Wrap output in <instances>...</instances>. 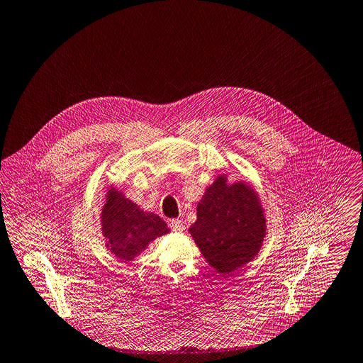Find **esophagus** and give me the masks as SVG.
<instances>
[{"mask_svg": "<svg viewBox=\"0 0 363 363\" xmlns=\"http://www.w3.org/2000/svg\"><path fill=\"white\" fill-rule=\"evenodd\" d=\"M184 223H182V220H179V219H172L171 220V229L174 230V232H182L184 230Z\"/></svg>", "mask_w": 363, "mask_h": 363, "instance_id": "obj_1", "label": "esophagus"}]
</instances>
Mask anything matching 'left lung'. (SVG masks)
Returning <instances> with one entry per match:
<instances>
[{
  "label": "left lung",
  "instance_id": "left-lung-1",
  "mask_svg": "<svg viewBox=\"0 0 363 363\" xmlns=\"http://www.w3.org/2000/svg\"><path fill=\"white\" fill-rule=\"evenodd\" d=\"M219 175L196 208L189 233L206 262L230 273L253 260L266 235V219L257 194L245 182L228 185Z\"/></svg>",
  "mask_w": 363,
  "mask_h": 363
}]
</instances>
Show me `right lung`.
<instances>
[{
	"mask_svg": "<svg viewBox=\"0 0 363 363\" xmlns=\"http://www.w3.org/2000/svg\"><path fill=\"white\" fill-rule=\"evenodd\" d=\"M101 230L110 252L124 262L133 260L150 242L169 232L158 215L141 211L114 189L107 194L101 211Z\"/></svg>",
	"mask_w": 363,
	"mask_h": 363,
	"instance_id": "add662e5",
	"label": "right lung"
}]
</instances>
